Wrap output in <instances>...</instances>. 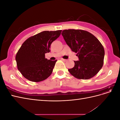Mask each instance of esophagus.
Instances as JSON below:
<instances>
[{
	"label": "esophagus",
	"instance_id": "obj_1",
	"mask_svg": "<svg viewBox=\"0 0 120 120\" xmlns=\"http://www.w3.org/2000/svg\"><path fill=\"white\" fill-rule=\"evenodd\" d=\"M61 60H62L63 61H67V60H66V59H61Z\"/></svg>",
	"mask_w": 120,
	"mask_h": 120
}]
</instances>
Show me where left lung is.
I'll return each mask as SVG.
<instances>
[{
    "instance_id": "left-lung-1",
    "label": "left lung",
    "mask_w": 120,
    "mask_h": 120,
    "mask_svg": "<svg viewBox=\"0 0 120 120\" xmlns=\"http://www.w3.org/2000/svg\"><path fill=\"white\" fill-rule=\"evenodd\" d=\"M63 37L72 52L77 53L79 60L68 69L75 78L88 79L94 77L103 67L105 50L102 45L88 31L79 30H66Z\"/></svg>"
}]
</instances>
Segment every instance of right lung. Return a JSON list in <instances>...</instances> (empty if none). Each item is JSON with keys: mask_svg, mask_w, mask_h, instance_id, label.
<instances>
[{"mask_svg": "<svg viewBox=\"0 0 120 120\" xmlns=\"http://www.w3.org/2000/svg\"><path fill=\"white\" fill-rule=\"evenodd\" d=\"M62 30L44 31L27 39L16 53L17 68L23 77L30 81L39 82L52 74L57 60L45 58L50 52L52 43L60 37Z\"/></svg>", "mask_w": 120, "mask_h": 120, "instance_id": "right-lung-1", "label": "right lung"}]
</instances>
